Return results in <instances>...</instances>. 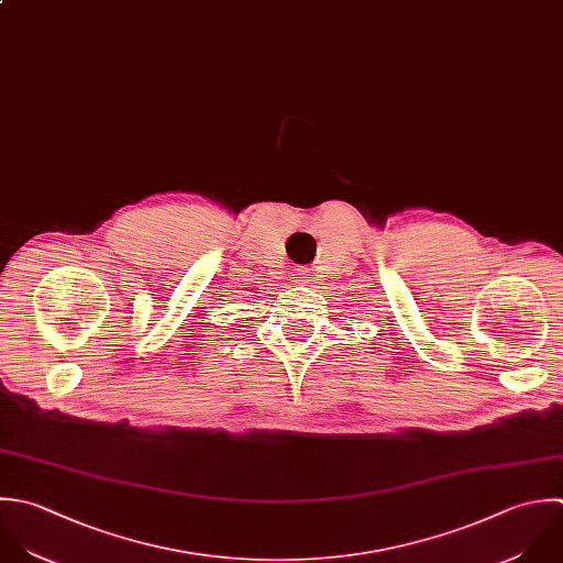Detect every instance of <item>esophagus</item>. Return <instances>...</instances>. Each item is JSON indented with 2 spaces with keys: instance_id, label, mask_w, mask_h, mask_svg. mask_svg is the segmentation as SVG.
Here are the masks:
<instances>
[{
  "instance_id": "1",
  "label": "esophagus",
  "mask_w": 563,
  "mask_h": 563,
  "mask_svg": "<svg viewBox=\"0 0 563 563\" xmlns=\"http://www.w3.org/2000/svg\"><path fill=\"white\" fill-rule=\"evenodd\" d=\"M294 276H296V280H298V283H305V278H307L309 274H305V272H296Z\"/></svg>"
}]
</instances>
